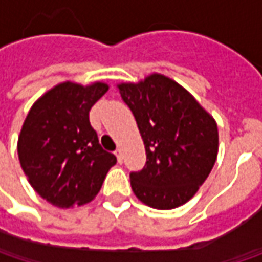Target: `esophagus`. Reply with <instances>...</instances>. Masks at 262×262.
Masks as SVG:
<instances>
[{"label":"esophagus","mask_w":262,"mask_h":262,"mask_svg":"<svg viewBox=\"0 0 262 262\" xmlns=\"http://www.w3.org/2000/svg\"><path fill=\"white\" fill-rule=\"evenodd\" d=\"M115 156L116 159H118V162H119V163H122V160H124V153H122V150H121V148H116Z\"/></svg>","instance_id":"34e87169"}]
</instances>
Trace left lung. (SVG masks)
Wrapping results in <instances>:
<instances>
[{
	"label": "left lung",
	"instance_id": "1",
	"mask_svg": "<svg viewBox=\"0 0 262 262\" xmlns=\"http://www.w3.org/2000/svg\"><path fill=\"white\" fill-rule=\"evenodd\" d=\"M146 147V165L131 172L140 201L159 210L185 204L214 166L219 133L214 119L173 80L160 74L119 84Z\"/></svg>",
	"mask_w": 262,
	"mask_h": 262
}]
</instances>
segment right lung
<instances>
[{
    "mask_svg": "<svg viewBox=\"0 0 262 262\" xmlns=\"http://www.w3.org/2000/svg\"><path fill=\"white\" fill-rule=\"evenodd\" d=\"M107 92L105 83H62L32 106L18 137V159L36 192L61 208L92 201L116 163L90 125L92 106Z\"/></svg>",
    "mask_w": 262,
    "mask_h": 262,
    "instance_id": "add662e5",
    "label": "right lung"
}]
</instances>
